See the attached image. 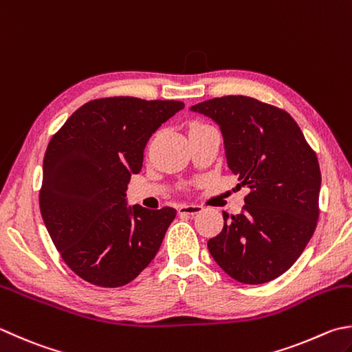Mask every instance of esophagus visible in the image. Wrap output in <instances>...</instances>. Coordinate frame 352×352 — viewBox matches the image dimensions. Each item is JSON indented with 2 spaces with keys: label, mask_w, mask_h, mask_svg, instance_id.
<instances>
[{
  "label": "esophagus",
  "mask_w": 352,
  "mask_h": 352,
  "mask_svg": "<svg viewBox=\"0 0 352 352\" xmlns=\"http://www.w3.org/2000/svg\"><path fill=\"white\" fill-rule=\"evenodd\" d=\"M179 214H197L202 211L201 205H188V204H182L177 207Z\"/></svg>",
  "instance_id": "obj_1"
}]
</instances>
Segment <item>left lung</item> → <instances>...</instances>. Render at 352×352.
<instances>
[{"label": "left lung", "instance_id": "1", "mask_svg": "<svg viewBox=\"0 0 352 352\" xmlns=\"http://www.w3.org/2000/svg\"><path fill=\"white\" fill-rule=\"evenodd\" d=\"M191 110L221 127L228 167L250 188L241 213H223L210 254L237 282L273 280L314 234L322 182L314 150L287 111L254 98H213Z\"/></svg>", "mask_w": 352, "mask_h": 352}]
</instances>
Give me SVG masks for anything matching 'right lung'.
Masks as SVG:
<instances>
[{
  "label": "right lung",
  "instance_id": "add662e5",
  "mask_svg": "<svg viewBox=\"0 0 352 352\" xmlns=\"http://www.w3.org/2000/svg\"><path fill=\"white\" fill-rule=\"evenodd\" d=\"M182 109L181 101L101 98L52 136L39 208L63 261L81 279L122 287L153 261L176 210L129 207L125 191L151 135Z\"/></svg>",
  "mask_w": 352,
  "mask_h": 352
}]
</instances>
